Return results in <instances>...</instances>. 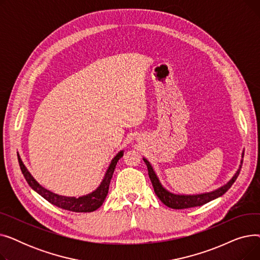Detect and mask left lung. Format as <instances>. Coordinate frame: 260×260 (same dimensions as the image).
I'll return each instance as SVG.
<instances>
[{"label":"left lung","instance_id":"left-lung-1","mask_svg":"<svg viewBox=\"0 0 260 260\" xmlns=\"http://www.w3.org/2000/svg\"><path fill=\"white\" fill-rule=\"evenodd\" d=\"M242 158H243V152L241 153V160H240V165L238 167V170L225 184L219 186L216 189L211 190V192L200 193V194H176V193L171 192V190H169L168 188L163 186V184L159 180V177L156 174L154 168L152 167L151 162H149L144 157L142 159L147 167L149 179H151V181H152L155 194L158 196V198L162 201L163 204H166L167 207H169L171 209L181 210V209H187V208L200 207V206H203V204H206L216 198H219L220 196H222L237 179V177L241 170V166H242Z\"/></svg>","mask_w":260,"mask_h":260}]
</instances>
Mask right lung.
I'll use <instances>...</instances> for the list:
<instances>
[{
  "instance_id": "1",
  "label": "right lung",
  "mask_w": 260,
  "mask_h": 260,
  "mask_svg": "<svg viewBox=\"0 0 260 260\" xmlns=\"http://www.w3.org/2000/svg\"><path fill=\"white\" fill-rule=\"evenodd\" d=\"M123 154H124V151L121 149V151L118 152L117 155L112 159L111 163H109V166L103 176V179L97 188L93 189L92 192L86 195H82L78 198L71 197V196H62L45 188L34 178V176L30 174V172L27 170L20 155H18V159H19L22 174L24 175L27 183L29 184V186L35 190V192H37L39 195L42 196L48 202L53 204V206L59 207L63 210L77 212V213H88V212H93L95 210H98L102 206V203L104 202L107 196L109 183H111L117 162L121 157H123Z\"/></svg>"
}]
</instances>
